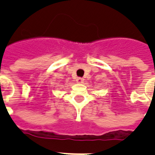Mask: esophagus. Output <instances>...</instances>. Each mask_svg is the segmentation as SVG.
<instances>
[{"label":"esophagus","instance_id":"obj_1","mask_svg":"<svg viewBox=\"0 0 155 155\" xmlns=\"http://www.w3.org/2000/svg\"><path fill=\"white\" fill-rule=\"evenodd\" d=\"M84 81V79L83 78H78L76 80L77 81V83H82Z\"/></svg>","mask_w":155,"mask_h":155}]
</instances>
